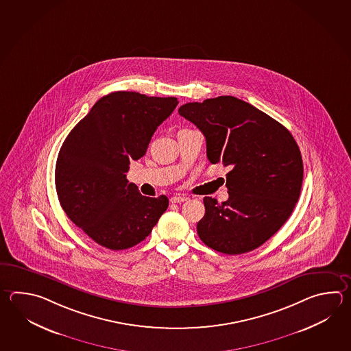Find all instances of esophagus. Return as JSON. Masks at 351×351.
Instances as JSON below:
<instances>
[{"mask_svg":"<svg viewBox=\"0 0 351 351\" xmlns=\"http://www.w3.org/2000/svg\"><path fill=\"white\" fill-rule=\"evenodd\" d=\"M189 200V197L186 196H182V195H175V196H172L170 201L173 202V204H181V202H185V201Z\"/></svg>","mask_w":351,"mask_h":351,"instance_id":"34e87169","label":"esophagus"}]
</instances>
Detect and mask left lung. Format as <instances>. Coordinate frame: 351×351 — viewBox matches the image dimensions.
Instances as JSON below:
<instances>
[{"label": "left lung", "mask_w": 351, "mask_h": 351, "mask_svg": "<svg viewBox=\"0 0 351 351\" xmlns=\"http://www.w3.org/2000/svg\"><path fill=\"white\" fill-rule=\"evenodd\" d=\"M179 114L204 134L208 161L231 169L229 199L219 204L204 197L201 241L228 255L255 250L287 222L299 200L304 166L298 143L280 122L234 96L189 102Z\"/></svg>", "instance_id": "left-lung-1"}]
</instances>
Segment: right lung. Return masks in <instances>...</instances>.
<instances>
[{
  "label": "right lung",
  "instance_id": "add662e5",
  "mask_svg": "<svg viewBox=\"0 0 351 351\" xmlns=\"http://www.w3.org/2000/svg\"><path fill=\"white\" fill-rule=\"evenodd\" d=\"M176 97L108 93L71 130L58 152L55 182L61 208L76 226L110 250L149 237L169 199L146 197L126 179L131 160L178 106Z\"/></svg>",
  "mask_w": 351,
  "mask_h": 351
}]
</instances>
